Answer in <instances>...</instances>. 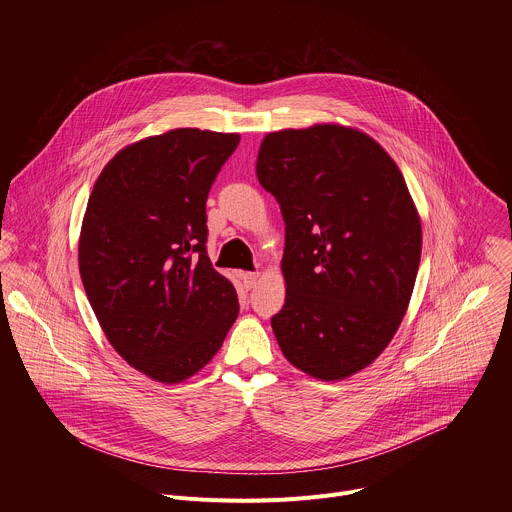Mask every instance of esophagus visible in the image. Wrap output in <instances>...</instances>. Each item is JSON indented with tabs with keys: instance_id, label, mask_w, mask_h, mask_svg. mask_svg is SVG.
<instances>
[{
	"instance_id": "esophagus-1",
	"label": "esophagus",
	"mask_w": 512,
	"mask_h": 512,
	"mask_svg": "<svg viewBox=\"0 0 512 512\" xmlns=\"http://www.w3.org/2000/svg\"><path fill=\"white\" fill-rule=\"evenodd\" d=\"M259 277H261V275H259L257 271H253V273H251V271L241 273V279H243V283H245V287H247V289L255 287V285H257V281H259Z\"/></svg>"
}]
</instances>
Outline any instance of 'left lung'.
<instances>
[{
  "instance_id": "obj_1",
  "label": "left lung",
  "mask_w": 512,
  "mask_h": 512,
  "mask_svg": "<svg viewBox=\"0 0 512 512\" xmlns=\"http://www.w3.org/2000/svg\"><path fill=\"white\" fill-rule=\"evenodd\" d=\"M257 178L281 208L285 304L271 318L283 356L322 381L387 348L409 306L421 223L381 145L334 123L267 133Z\"/></svg>"
}]
</instances>
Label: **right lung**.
Masks as SVG:
<instances>
[{
  "label": "right lung",
  "instance_id": "1",
  "mask_svg": "<svg viewBox=\"0 0 512 512\" xmlns=\"http://www.w3.org/2000/svg\"><path fill=\"white\" fill-rule=\"evenodd\" d=\"M239 133L172 129L123 148L89 196L79 267L111 346L133 369L180 383L239 316L233 283L206 255V198Z\"/></svg>",
  "mask_w": 512,
  "mask_h": 512
}]
</instances>
